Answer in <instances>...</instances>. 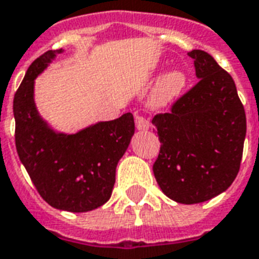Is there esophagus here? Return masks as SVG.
Segmentation results:
<instances>
[{"label":"esophagus","instance_id":"esophagus-1","mask_svg":"<svg viewBox=\"0 0 259 259\" xmlns=\"http://www.w3.org/2000/svg\"><path fill=\"white\" fill-rule=\"evenodd\" d=\"M135 125L139 131H147L150 128V121L140 115H135Z\"/></svg>","mask_w":259,"mask_h":259}]
</instances>
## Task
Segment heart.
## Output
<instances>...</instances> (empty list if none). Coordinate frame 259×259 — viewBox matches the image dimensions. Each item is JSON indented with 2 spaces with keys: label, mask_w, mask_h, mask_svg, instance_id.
<instances>
[{
  "label": "heart",
  "mask_w": 259,
  "mask_h": 259,
  "mask_svg": "<svg viewBox=\"0 0 259 259\" xmlns=\"http://www.w3.org/2000/svg\"><path fill=\"white\" fill-rule=\"evenodd\" d=\"M186 74L182 70H171L159 79L150 96V105L155 109H162L171 105L186 86Z\"/></svg>",
  "instance_id": "b5f03b06"
}]
</instances>
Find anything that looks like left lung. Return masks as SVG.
<instances>
[{"label":"left lung","mask_w":259,"mask_h":259,"mask_svg":"<svg viewBox=\"0 0 259 259\" xmlns=\"http://www.w3.org/2000/svg\"><path fill=\"white\" fill-rule=\"evenodd\" d=\"M198 82L154 116L161 150L152 166L169 198L198 204L227 190L239 171L246 138V113L230 74L205 51L188 53Z\"/></svg>","instance_id":"1"}]
</instances>
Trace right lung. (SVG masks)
<instances>
[{"label":"right lung","instance_id":"obj_1","mask_svg":"<svg viewBox=\"0 0 259 259\" xmlns=\"http://www.w3.org/2000/svg\"><path fill=\"white\" fill-rule=\"evenodd\" d=\"M62 53V48L50 50L37 58L16 92V148L44 201L61 211L88 212L111 197L116 166L130 146L135 123L128 112L75 134L48 125L36 108L35 79Z\"/></svg>","mask_w":259,"mask_h":259}]
</instances>
